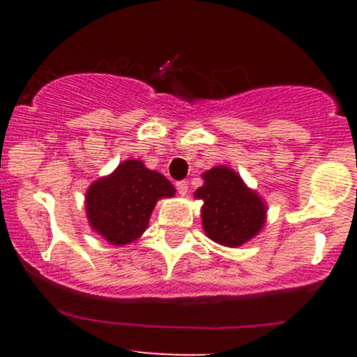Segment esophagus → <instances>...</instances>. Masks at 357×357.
Returning <instances> with one entry per match:
<instances>
[{"instance_id": "esophagus-1", "label": "esophagus", "mask_w": 357, "mask_h": 357, "mask_svg": "<svg viewBox=\"0 0 357 357\" xmlns=\"http://www.w3.org/2000/svg\"><path fill=\"white\" fill-rule=\"evenodd\" d=\"M176 190H178L179 195L185 197L188 193V181H178L176 183Z\"/></svg>"}]
</instances>
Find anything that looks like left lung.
I'll use <instances>...</instances> for the list:
<instances>
[{
	"instance_id": "left-lung-1",
	"label": "left lung",
	"mask_w": 357,
	"mask_h": 357,
	"mask_svg": "<svg viewBox=\"0 0 357 357\" xmlns=\"http://www.w3.org/2000/svg\"><path fill=\"white\" fill-rule=\"evenodd\" d=\"M204 186L195 192L202 205V226L215 243L240 247L254 238L266 222V205L238 174L226 165L202 174Z\"/></svg>"
}]
</instances>
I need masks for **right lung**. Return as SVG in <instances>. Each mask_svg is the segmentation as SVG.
I'll return each mask as SVG.
<instances>
[{"label":"right lung","mask_w":357,"mask_h":357,"mask_svg":"<svg viewBox=\"0 0 357 357\" xmlns=\"http://www.w3.org/2000/svg\"><path fill=\"white\" fill-rule=\"evenodd\" d=\"M174 193V186L160 172L146 169L142 160H124L86 192L89 226L112 245H128L149 228L157 202Z\"/></svg>","instance_id":"add662e5"}]
</instances>
